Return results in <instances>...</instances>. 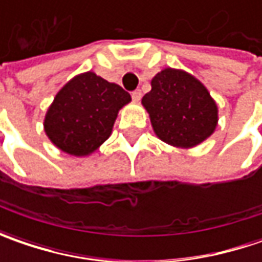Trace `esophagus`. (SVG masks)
<instances>
[{
	"instance_id": "obj_1",
	"label": "esophagus",
	"mask_w": 262,
	"mask_h": 262,
	"mask_svg": "<svg viewBox=\"0 0 262 262\" xmlns=\"http://www.w3.org/2000/svg\"><path fill=\"white\" fill-rule=\"evenodd\" d=\"M133 100H134V102H140V100H141V90H134V92H133Z\"/></svg>"
}]
</instances>
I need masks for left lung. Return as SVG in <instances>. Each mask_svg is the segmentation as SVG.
Returning a JSON list of instances; mask_svg holds the SVG:
<instances>
[{"label": "left lung", "instance_id": "left-lung-1", "mask_svg": "<svg viewBox=\"0 0 262 262\" xmlns=\"http://www.w3.org/2000/svg\"><path fill=\"white\" fill-rule=\"evenodd\" d=\"M141 103L156 136L173 147L198 146L214 133L219 121L216 102L206 86L184 70L157 73Z\"/></svg>", "mask_w": 262, "mask_h": 262}]
</instances>
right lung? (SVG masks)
Segmentation results:
<instances>
[{
	"instance_id": "1",
	"label": "right lung",
	"mask_w": 262,
	"mask_h": 262,
	"mask_svg": "<svg viewBox=\"0 0 262 262\" xmlns=\"http://www.w3.org/2000/svg\"><path fill=\"white\" fill-rule=\"evenodd\" d=\"M131 96L115 83L87 71L71 78L49 106L48 138L71 156H89L109 138L118 112Z\"/></svg>"
}]
</instances>
